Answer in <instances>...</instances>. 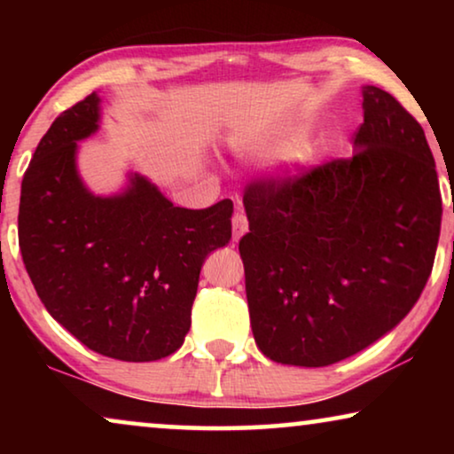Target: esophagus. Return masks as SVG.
I'll return each instance as SVG.
<instances>
[{
	"mask_svg": "<svg viewBox=\"0 0 454 454\" xmlns=\"http://www.w3.org/2000/svg\"><path fill=\"white\" fill-rule=\"evenodd\" d=\"M231 225H233V241H239L241 235L247 231V216L244 210H235Z\"/></svg>",
	"mask_w": 454,
	"mask_h": 454,
	"instance_id": "obj_1",
	"label": "esophagus"
}]
</instances>
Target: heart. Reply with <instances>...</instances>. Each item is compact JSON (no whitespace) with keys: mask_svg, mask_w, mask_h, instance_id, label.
Masks as SVG:
<instances>
[{"mask_svg":"<svg viewBox=\"0 0 454 454\" xmlns=\"http://www.w3.org/2000/svg\"><path fill=\"white\" fill-rule=\"evenodd\" d=\"M275 148H277V145H266V146L260 148V154H269L270 151H275Z\"/></svg>","mask_w":454,"mask_h":454,"instance_id":"b5f03b06","label":"heart"}]
</instances>
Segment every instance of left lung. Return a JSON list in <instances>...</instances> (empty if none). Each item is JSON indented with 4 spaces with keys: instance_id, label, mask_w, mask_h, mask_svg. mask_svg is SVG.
Wrapping results in <instances>:
<instances>
[{
    "instance_id": "8db88e82",
    "label": "left lung",
    "mask_w": 454,
    "mask_h": 454,
    "mask_svg": "<svg viewBox=\"0 0 454 454\" xmlns=\"http://www.w3.org/2000/svg\"><path fill=\"white\" fill-rule=\"evenodd\" d=\"M356 154L247 184L239 239L252 333L277 364L322 368L393 331L430 277L442 219L418 120L364 86Z\"/></svg>"
}]
</instances>
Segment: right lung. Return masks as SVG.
Listing matches in <instances>:
<instances>
[{"instance_id": "obj_1", "label": "right lung", "mask_w": 454, "mask_h": 454, "mask_svg": "<svg viewBox=\"0 0 454 454\" xmlns=\"http://www.w3.org/2000/svg\"><path fill=\"white\" fill-rule=\"evenodd\" d=\"M98 128L92 92L51 123L22 179L18 244L36 295L80 343L121 362L182 347L204 260L231 239L233 202L173 207L134 173L95 196L76 169L78 140Z\"/></svg>"}]
</instances>
